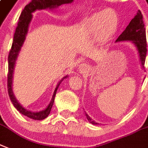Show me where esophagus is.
<instances>
[{
	"label": "esophagus",
	"mask_w": 148,
	"mask_h": 148,
	"mask_svg": "<svg viewBox=\"0 0 148 148\" xmlns=\"http://www.w3.org/2000/svg\"><path fill=\"white\" fill-rule=\"evenodd\" d=\"M79 69L81 72H84V71H86L87 69V65H86V64H83H83L79 65Z\"/></svg>",
	"instance_id": "obj_1"
}]
</instances>
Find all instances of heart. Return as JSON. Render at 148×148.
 Wrapping results in <instances>:
<instances>
[{"label":"heart","mask_w":148,"mask_h":148,"mask_svg":"<svg viewBox=\"0 0 148 148\" xmlns=\"http://www.w3.org/2000/svg\"><path fill=\"white\" fill-rule=\"evenodd\" d=\"M87 23L93 33L109 35L116 29L118 15L112 9H106L92 15Z\"/></svg>","instance_id":"obj_1"}]
</instances>
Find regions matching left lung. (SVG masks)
I'll return each mask as SVG.
<instances>
[{"label":"left lung","instance_id":"obj_1","mask_svg":"<svg viewBox=\"0 0 148 148\" xmlns=\"http://www.w3.org/2000/svg\"><path fill=\"white\" fill-rule=\"evenodd\" d=\"M132 41L136 50L138 51L140 61L141 63L142 68H144V63L146 59L147 54V40H146V30L144 27V21H143V15L141 12L138 11L137 14L133 19L131 20L127 27L123 31L120 36L118 37L116 42L119 41ZM86 117L87 120L93 125H97L99 123L92 120L86 112Z\"/></svg>","mask_w":148,"mask_h":148}]
</instances>
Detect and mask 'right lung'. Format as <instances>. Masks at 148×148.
<instances>
[{
    "label": "right lung",
    "mask_w": 148,
    "mask_h": 148,
    "mask_svg": "<svg viewBox=\"0 0 148 148\" xmlns=\"http://www.w3.org/2000/svg\"><path fill=\"white\" fill-rule=\"evenodd\" d=\"M73 0H32L31 2L25 7V8L21 13L19 17V21L18 23V25L15 29V34H14V38H13V43H12V48L10 50L9 55H8V95H9L11 101L14 105V107L18 111V112L23 114V115L27 116V117L35 119V120H42L46 119L51 112V108L53 106L54 101V97L56 95V92L58 88V86L62 82V80L66 78L68 75L65 76L60 81L54 90V94L52 96L51 101L47 107L43 111L37 112H33L30 111H28L18 103L15 95L12 91V79H13V72L15 69V62L17 60L18 55L19 53L21 47L23 46V43L25 40V36L27 34L29 25L32 20V13L36 10L47 9V8H54L57 7L64 4H69L72 3Z\"/></svg>",
    "instance_id": "1"
}]
</instances>
